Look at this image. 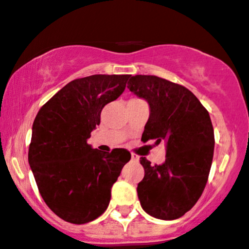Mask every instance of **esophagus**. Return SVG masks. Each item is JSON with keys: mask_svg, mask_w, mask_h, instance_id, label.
<instances>
[{"mask_svg": "<svg viewBox=\"0 0 249 249\" xmlns=\"http://www.w3.org/2000/svg\"><path fill=\"white\" fill-rule=\"evenodd\" d=\"M139 156H137V154H135V153H131V160H134V161H139Z\"/></svg>", "mask_w": 249, "mask_h": 249, "instance_id": "esophagus-1", "label": "esophagus"}]
</instances>
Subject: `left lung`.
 Returning <instances> with one entry per match:
<instances>
[{
    "label": "left lung",
    "mask_w": 249,
    "mask_h": 249,
    "mask_svg": "<svg viewBox=\"0 0 249 249\" xmlns=\"http://www.w3.org/2000/svg\"><path fill=\"white\" fill-rule=\"evenodd\" d=\"M127 89L149 105L142 141L166 142L163 164L140 158L144 169L137 185L140 203L149 215L174 220L197 203L208 181L214 154L211 117L189 89L156 75L131 76Z\"/></svg>",
    "instance_id": "left-lung-1"
}]
</instances>
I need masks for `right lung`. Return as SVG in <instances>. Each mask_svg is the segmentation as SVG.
<instances>
[{"instance_id":"add662e5","label":"right lung","mask_w":249,"mask_h":249,"mask_svg":"<svg viewBox=\"0 0 249 249\" xmlns=\"http://www.w3.org/2000/svg\"><path fill=\"white\" fill-rule=\"evenodd\" d=\"M130 75L75 79L38 110L33 124L29 164L48 208L71 224L102 215L110 189L131 154L124 148L103 153L88 143L103 107L125 90Z\"/></svg>"}]
</instances>
